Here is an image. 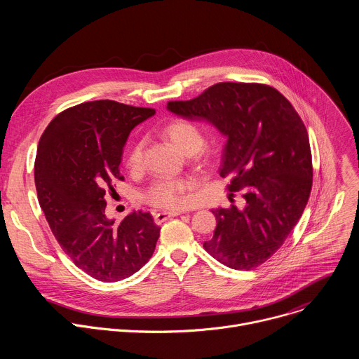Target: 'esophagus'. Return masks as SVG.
<instances>
[{"label":"esophagus","instance_id":"34e87169","mask_svg":"<svg viewBox=\"0 0 359 359\" xmlns=\"http://www.w3.org/2000/svg\"><path fill=\"white\" fill-rule=\"evenodd\" d=\"M180 215H182V212H161V213L155 215V222L158 224H161V223L169 220L170 217H176V216H180Z\"/></svg>","mask_w":359,"mask_h":359}]
</instances>
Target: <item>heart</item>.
<instances>
[{
    "label": "heart",
    "mask_w": 359,
    "mask_h": 359,
    "mask_svg": "<svg viewBox=\"0 0 359 359\" xmlns=\"http://www.w3.org/2000/svg\"><path fill=\"white\" fill-rule=\"evenodd\" d=\"M162 133L169 139L180 151L186 155H194L198 162H209L212 159V150L204 146V136L200 128L187 119H175L169 122ZM143 139H136L129 146L125 165L129 170L136 172L143 165ZM193 180L189 177H162L153 182L143 193V198L150 206L176 210L184 208L189 203L187 190L193 186Z\"/></svg>",
    "instance_id": "1"
}]
</instances>
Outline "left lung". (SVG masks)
<instances>
[{
    "label": "left lung",
    "instance_id": "1",
    "mask_svg": "<svg viewBox=\"0 0 359 359\" xmlns=\"http://www.w3.org/2000/svg\"><path fill=\"white\" fill-rule=\"evenodd\" d=\"M168 109L206 119L229 137L219 172L245 198L243 210L233 204L213 210L217 226L204 250L234 270L262 266L284 244L311 193V147L299 115L276 88L254 82H220L190 100L168 102Z\"/></svg>",
    "mask_w": 359,
    "mask_h": 359
}]
</instances>
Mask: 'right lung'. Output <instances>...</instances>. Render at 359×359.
Instances as JSON below:
<instances>
[{"instance_id": "1", "label": "right lung", "mask_w": 359, "mask_h": 359, "mask_svg": "<svg viewBox=\"0 0 359 359\" xmlns=\"http://www.w3.org/2000/svg\"><path fill=\"white\" fill-rule=\"evenodd\" d=\"M155 115L102 99L58 114L43 130L34 165L39 206L61 248L90 277L115 283L151 257L161 227L142 210L121 223L105 216L107 193L123 180L119 165L130 130Z\"/></svg>"}]
</instances>
